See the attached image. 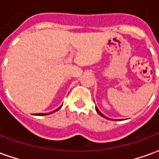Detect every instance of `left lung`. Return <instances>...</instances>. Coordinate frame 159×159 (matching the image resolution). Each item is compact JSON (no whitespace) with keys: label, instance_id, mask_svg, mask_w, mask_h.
Here are the masks:
<instances>
[{"label":"left lung","instance_id":"left-lung-1","mask_svg":"<svg viewBox=\"0 0 159 159\" xmlns=\"http://www.w3.org/2000/svg\"><path fill=\"white\" fill-rule=\"evenodd\" d=\"M95 110H96V111H97V112H98V114H99V115H100V116H101V117H106V118H107V117H106V116H105V115H103V114L101 113V112H100V111H99V109H98V108H97V107H95Z\"/></svg>","mask_w":159,"mask_h":159}]
</instances>
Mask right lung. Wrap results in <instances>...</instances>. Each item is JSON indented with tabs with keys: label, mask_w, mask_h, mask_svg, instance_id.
Instances as JSON below:
<instances>
[{
	"label": "right lung",
	"mask_w": 159,
	"mask_h": 159,
	"mask_svg": "<svg viewBox=\"0 0 159 159\" xmlns=\"http://www.w3.org/2000/svg\"><path fill=\"white\" fill-rule=\"evenodd\" d=\"M60 108H61V107H59V108H58V109H56L55 111H52V112H50V113H37V114H36V116H43V115H48V114H51V113H52V112H55L56 111L59 110Z\"/></svg>",
	"instance_id": "add662e5"
}]
</instances>
